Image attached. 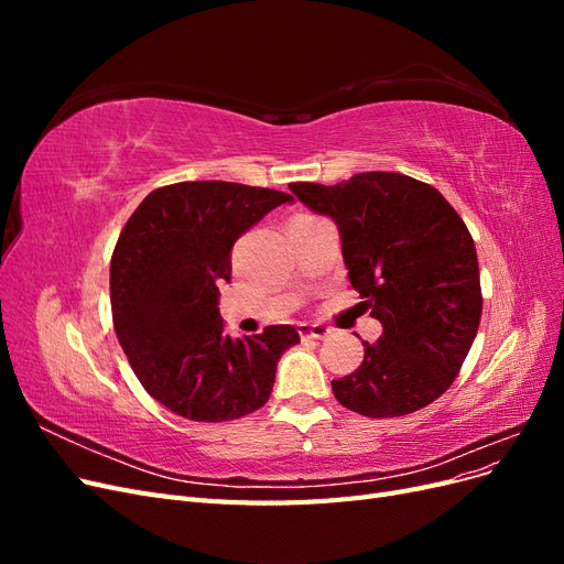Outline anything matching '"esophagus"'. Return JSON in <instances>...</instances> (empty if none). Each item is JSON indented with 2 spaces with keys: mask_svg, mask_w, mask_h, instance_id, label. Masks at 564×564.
<instances>
[{
  "mask_svg": "<svg viewBox=\"0 0 564 564\" xmlns=\"http://www.w3.org/2000/svg\"><path fill=\"white\" fill-rule=\"evenodd\" d=\"M299 334L301 338H324L329 329L324 324H299Z\"/></svg>",
  "mask_w": 564,
  "mask_h": 564,
  "instance_id": "34e87169",
  "label": "esophagus"
}]
</instances>
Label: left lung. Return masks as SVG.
I'll use <instances>...</instances> for the list:
<instances>
[{
  "label": "left lung",
  "mask_w": 564,
  "mask_h": 564,
  "mask_svg": "<svg viewBox=\"0 0 564 564\" xmlns=\"http://www.w3.org/2000/svg\"><path fill=\"white\" fill-rule=\"evenodd\" d=\"M289 187L334 220L348 280L383 324L377 344L362 340V365L332 381L336 400L371 419L435 402L456 379L482 315L480 268L464 220L433 185L404 174Z\"/></svg>",
  "instance_id": "8db88e82"
}]
</instances>
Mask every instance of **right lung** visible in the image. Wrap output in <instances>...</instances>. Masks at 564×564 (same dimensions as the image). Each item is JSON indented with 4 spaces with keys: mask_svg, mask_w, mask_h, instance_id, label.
I'll return each instance as SVG.
<instances>
[{
    "mask_svg": "<svg viewBox=\"0 0 564 564\" xmlns=\"http://www.w3.org/2000/svg\"><path fill=\"white\" fill-rule=\"evenodd\" d=\"M292 195L228 181L152 191L110 261L112 322L141 386L174 414L218 423L261 409L278 362L299 344L292 324L230 338L218 284L230 282L237 237Z\"/></svg>",
    "mask_w": 564,
    "mask_h": 564,
    "instance_id": "add662e5",
    "label": "right lung"
}]
</instances>
